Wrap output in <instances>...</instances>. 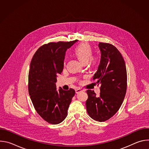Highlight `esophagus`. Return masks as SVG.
<instances>
[{
    "mask_svg": "<svg viewBox=\"0 0 149 149\" xmlns=\"http://www.w3.org/2000/svg\"><path fill=\"white\" fill-rule=\"evenodd\" d=\"M81 91H82V90L81 89H80V88H77V89L75 90V93H80Z\"/></svg>",
    "mask_w": 149,
    "mask_h": 149,
    "instance_id": "obj_1",
    "label": "esophagus"
}]
</instances>
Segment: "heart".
<instances>
[{
  "mask_svg": "<svg viewBox=\"0 0 149 149\" xmlns=\"http://www.w3.org/2000/svg\"><path fill=\"white\" fill-rule=\"evenodd\" d=\"M93 52L92 47L87 42L79 44L74 50L75 55L81 62L84 63L87 62L91 65H95L98 61V58L97 56L92 55ZM65 63L64 62V65Z\"/></svg>",
  "mask_w": 149,
  "mask_h": 149,
  "instance_id": "1",
  "label": "heart"
}]
</instances>
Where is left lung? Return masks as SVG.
<instances>
[{
  "label": "left lung",
  "instance_id": "obj_1",
  "mask_svg": "<svg viewBox=\"0 0 149 149\" xmlns=\"http://www.w3.org/2000/svg\"><path fill=\"white\" fill-rule=\"evenodd\" d=\"M101 56L98 70L93 79L100 84L98 96L87 91V111L93 120L102 122L110 119L119 110L124 101L127 86L125 63L120 51L113 45L100 42Z\"/></svg>",
  "mask_w": 149,
  "mask_h": 149
}]
</instances>
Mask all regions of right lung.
<instances>
[{
    "label": "right lung",
    "instance_id": "right-lung-1",
    "mask_svg": "<svg viewBox=\"0 0 149 149\" xmlns=\"http://www.w3.org/2000/svg\"><path fill=\"white\" fill-rule=\"evenodd\" d=\"M77 40L49 42L38 48L33 56L28 75V91L38 114L49 124L65 120L75 90H56V76L63 70L67 49Z\"/></svg>",
    "mask_w": 149,
    "mask_h": 149
}]
</instances>
